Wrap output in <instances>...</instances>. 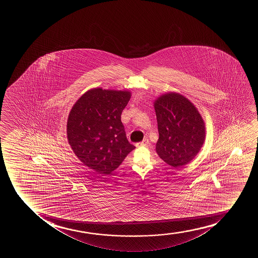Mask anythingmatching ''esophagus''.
Returning <instances> with one entry per match:
<instances>
[{
    "instance_id": "1",
    "label": "esophagus",
    "mask_w": 258,
    "mask_h": 258,
    "mask_svg": "<svg viewBox=\"0 0 258 258\" xmlns=\"http://www.w3.org/2000/svg\"><path fill=\"white\" fill-rule=\"evenodd\" d=\"M149 144V139L148 138H145L143 141L141 142V143H139V144H138V146H143V145H147Z\"/></svg>"
}]
</instances>
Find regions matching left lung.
<instances>
[{
  "instance_id": "left-lung-1",
  "label": "left lung",
  "mask_w": 258,
  "mask_h": 258,
  "mask_svg": "<svg viewBox=\"0 0 258 258\" xmlns=\"http://www.w3.org/2000/svg\"><path fill=\"white\" fill-rule=\"evenodd\" d=\"M153 106L159 134L157 154L174 168L186 166L204 145L205 120L194 104L179 92L161 94Z\"/></svg>"
}]
</instances>
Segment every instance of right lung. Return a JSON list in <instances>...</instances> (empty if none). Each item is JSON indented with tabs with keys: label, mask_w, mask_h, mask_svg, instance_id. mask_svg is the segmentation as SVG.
Segmentation results:
<instances>
[{
	"label": "right lung",
	"mask_w": 258,
	"mask_h": 258,
	"mask_svg": "<svg viewBox=\"0 0 258 258\" xmlns=\"http://www.w3.org/2000/svg\"><path fill=\"white\" fill-rule=\"evenodd\" d=\"M131 98L127 90L96 87L85 92L69 113L68 142L90 169L110 174L136 147L127 141L120 115Z\"/></svg>",
	"instance_id": "add662e5"
}]
</instances>
